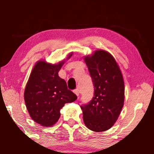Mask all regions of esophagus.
<instances>
[{"label":"esophagus","mask_w":154,"mask_h":154,"mask_svg":"<svg viewBox=\"0 0 154 154\" xmlns=\"http://www.w3.org/2000/svg\"><path fill=\"white\" fill-rule=\"evenodd\" d=\"M73 92L76 94L77 96H79V90L77 88V89H75L73 90Z\"/></svg>","instance_id":"1"}]
</instances>
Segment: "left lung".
<instances>
[{
    "label": "left lung",
    "instance_id": "left-lung-1",
    "mask_svg": "<svg viewBox=\"0 0 154 154\" xmlns=\"http://www.w3.org/2000/svg\"><path fill=\"white\" fill-rule=\"evenodd\" d=\"M94 87L92 100L81 106L88 128L103 132L113 126L124 103V82L120 69L109 52L103 49L85 56Z\"/></svg>",
    "mask_w": 154,
    "mask_h": 154
}]
</instances>
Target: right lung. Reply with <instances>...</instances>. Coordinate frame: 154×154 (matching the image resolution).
I'll list each match as a JSON object with an SVG mask.
<instances>
[{"mask_svg": "<svg viewBox=\"0 0 154 154\" xmlns=\"http://www.w3.org/2000/svg\"><path fill=\"white\" fill-rule=\"evenodd\" d=\"M72 55V53L70 54L66 60ZM64 61L57 64L38 61L26 85L24 100L28 113L34 121L44 127L55 124L64 104L74 102L77 98L68 89L66 82L58 76Z\"/></svg>", "mask_w": 154, "mask_h": 154, "instance_id": "obj_1", "label": "right lung"}]
</instances>
